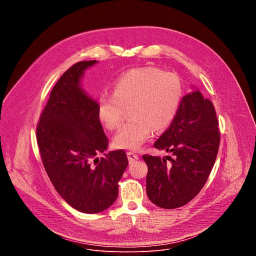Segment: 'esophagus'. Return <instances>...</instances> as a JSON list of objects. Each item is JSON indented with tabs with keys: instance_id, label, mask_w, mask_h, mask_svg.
Here are the masks:
<instances>
[{
	"instance_id": "1",
	"label": "esophagus",
	"mask_w": 256,
	"mask_h": 256,
	"mask_svg": "<svg viewBox=\"0 0 256 256\" xmlns=\"http://www.w3.org/2000/svg\"><path fill=\"white\" fill-rule=\"evenodd\" d=\"M126 155H128V158L130 163H132V162H134V161H136V160L138 159V156L136 153L132 152V151L128 152V153H126Z\"/></svg>"
}]
</instances>
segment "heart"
Wrapping results in <instances>:
<instances>
[{"instance_id": "heart-1", "label": "heart", "mask_w": 256, "mask_h": 256, "mask_svg": "<svg viewBox=\"0 0 256 256\" xmlns=\"http://www.w3.org/2000/svg\"><path fill=\"white\" fill-rule=\"evenodd\" d=\"M184 95L177 75L154 66L130 70L114 84L112 94L104 93L98 101V116L108 130H118L130 109L132 120L116 134L120 149L136 150L152 130L161 132L174 120Z\"/></svg>"}]
</instances>
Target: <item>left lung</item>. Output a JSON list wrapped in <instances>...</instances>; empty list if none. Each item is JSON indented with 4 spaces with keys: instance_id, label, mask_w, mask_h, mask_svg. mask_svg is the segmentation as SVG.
<instances>
[{
    "instance_id": "8db88e82",
    "label": "left lung",
    "mask_w": 256,
    "mask_h": 256,
    "mask_svg": "<svg viewBox=\"0 0 256 256\" xmlns=\"http://www.w3.org/2000/svg\"><path fill=\"white\" fill-rule=\"evenodd\" d=\"M214 107L196 90L181 100L170 126L154 147L171 153L160 158L144 154L148 166L147 194L162 208L190 202L202 190L214 164L220 130Z\"/></svg>"
}]
</instances>
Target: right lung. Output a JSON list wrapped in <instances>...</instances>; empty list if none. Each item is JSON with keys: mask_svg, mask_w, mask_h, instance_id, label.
Listing matches in <instances>:
<instances>
[{"mask_svg": "<svg viewBox=\"0 0 256 256\" xmlns=\"http://www.w3.org/2000/svg\"><path fill=\"white\" fill-rule=\"evenodd\" d=\"M96 60L66 70L52 88L36 126L44 169L58 194L75 210L96 214L110 206L118 194L128 161L124 150L96 158L108 147L98 116V103L80 86L84 70Z\"/></svg>", "mask_w": 256, "mask_h": 256, "instance_id": "1", "label": "right lung"}]
</instances>
